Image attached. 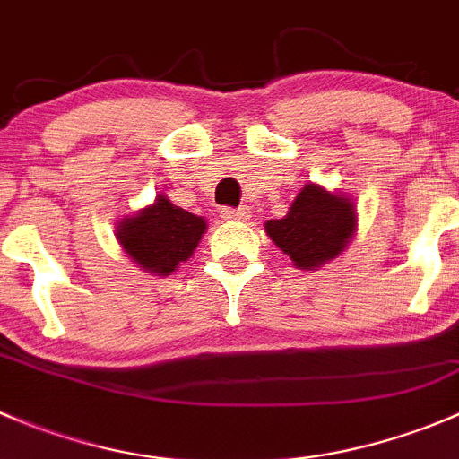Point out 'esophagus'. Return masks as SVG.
<instances>
[{"instance_id":"1","label":"esophagus","mask_w":459,"mask_h":459,"mask_svg":"<svg viewBox=\"0 0 459 459\" xmlns=\"http://www.w3.org/2000/svg\"><path fill=\"white\" fill-rule=\"evenodd\" d=\"M221 216H223L225 221H247L249 219V212L245 210V207H223L221 210Z\"/></svg>"}]
</instances>
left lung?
<instances>
[{
  "instance_id": "obj_1",
  "label": "left lung",
  "mask_w": 459,
  "mask_h": 459,
  "mask_svg": "<svg viewBox=\"0 0 459 459\" xmlns=\"http://www.w3.org/2000/svg\"><path fill=\"white\" fill-rule=\"evenodd\" d=\"M358 230L353 198L307 183L282 219L267 221L264 231L296 269L314 272L347 249Z\"/></svg>"
}]
</instances>
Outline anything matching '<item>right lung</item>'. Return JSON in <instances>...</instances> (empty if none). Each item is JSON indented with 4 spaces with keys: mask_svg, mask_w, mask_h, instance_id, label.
<instances>
[{
    "mask_svg": "<svg viewBox=\"0 0 459 459\" xmlns=\"http://www.w3.org/2000/svg\"><path fill=\"white\" fill-rule=\"evenodd\" d=\"M207 230L203 216L174 205L165 195L117 223V240L132 263L152 276H169L192 258Z\"/></svg>",
    "mask_w": 459,
    "mask_h": 459,
    "instance_id": "1",
    "label": "right lung"
}]
</instances>
